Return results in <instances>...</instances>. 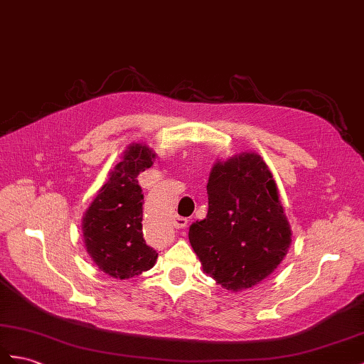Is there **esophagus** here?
<instances>
[{"mask_svg":"<svg viewBox=\"0 0 364 364\" xmlns=\"http://www.w3.org/2000/svg\"><path fill=\"white\" fill-rule=\"evenodd\" d=\"M173 224H174V227L176 228H183V227H187V224H188V220L185 219V218H181V216H177L174 220H173Z\"/></svg>","mask_w":364,"mask_h":364,"instance_id":"obj_1","label":"esophagus"}]
</instances>
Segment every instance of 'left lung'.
I'll use <instances>...</instances> for the list:
<instances>
[{
    "instance_id": "1",
    "label": "left lung",
    "mask_w": 364,
    "mask_h": 364,
    "mask_svg": "<svg viewBox=\"0 0 364 364\" xmlns=\"http://www.w3.org/2000/svg\"><path fill=\"white\" fill-rule=\"evenodd\" d=\"M207 218L193 223L190 244L202 269L227 290L259 284L284 259L291 230L277 183L256 153L211 168Z\"/></svg>"
}]
</instances>
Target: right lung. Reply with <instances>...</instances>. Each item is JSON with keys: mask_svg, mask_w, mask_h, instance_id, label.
Wrapping results in <instances>:
<instances>
[{"mask_svg": "<svg viewBox=\"0 0 364 364\" xmlns=\"http://www.w3.org/2000/svg\"><path fill=\"white\" fill-rule=\"evenodd\" d=\"M154 157L146 145L131 144L83 216L86 252L112 278L128 279L156 264L157 252L141 232L144 194L137 181Z\"/></svg>", "mask_w": 364, "mask_h": 364, "instance_id": "obj_1", "label": "right lung"}]
</instances>
